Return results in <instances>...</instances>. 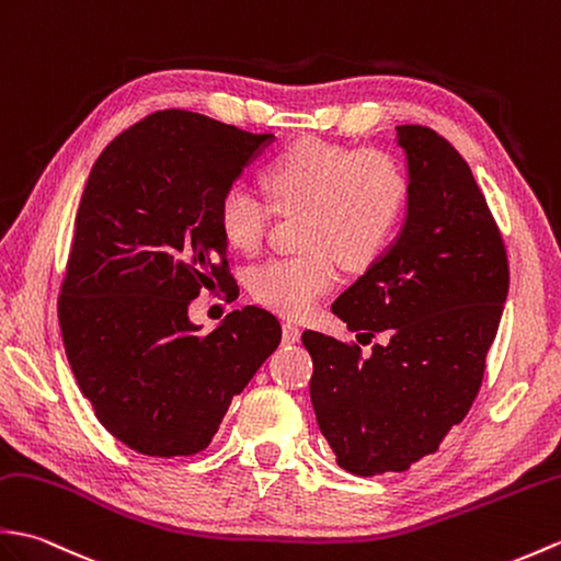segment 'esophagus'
I'll return each mask as SVG.
<instances>
[{
  "mask_svg": "<svg viewBox=\"0 0 561 561\" xmlns=\"http://www.w3.org/2000/svg\"><path fill=\"white\" fill-rule=\"evenodd\" d=\"M284 344H296L298 340H301V330H298V324L294 322H284Z\"/></svg>",
  "mask_w": 561,
  "mask_h": 561,
  "instance_id": "34e87169",
  "label": "esophagus"
}]
</instances>
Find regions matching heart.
<instances>
[{
    "mask_svg": "<svg viewBox=\"0 0 561 561\" xmlns=\"http://www.w3.org/2000/svg\"><path fill=\"white\" fill-rule=\"evenodd\" d=\"M265 186L282 213H301V255H279L251 272L260 304L289 318L316 308L340 282V257L366 267L380 257L409 210L411 179L385 150H348L324 140H298L265 169ZM275 207L263 193L231 184L219 198L217 219L225 239L241 251L263 243Z\"/></svg>",
    "mask_w": 561,
    "mask_h": 561,
    "instance_id": "1",
    "label": "heart"
}]
</instances>
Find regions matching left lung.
I'll return each instance as SVG.
<instances>
[{
  "mask_svg": "<svg viewBox=\"0 0 561 561\" xmlns=\"http://www.w3.org/2000/svg\"><path fill=\"white\" fill-rule=\"evenodd\" d=\"M397 142L411 179L407 219L332 304L351 332L389 340L363 358L356 344L301 336L320 433L354 476L407 471L466 419L510 291L502 233L471 167L427 126H397Z\"/></svg>",
  "mask_w": 561,
  "mask_h": 561,
  "instance_id": "8db88e82",
  "label": "left lung"
}]
</instances>
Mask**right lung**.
Instances as JSON below:
<instances>
[{
  "instance_id": "obj_1",
  "label": "right lung",
  "mask_w": 561,
  "mask_h": 561,
  "mask_svg": "<svg viewBox=\"0 0 561 561\" xmlns=\"http://www.w3.org/2000/svg\"><path fill=\"white\" fill-rule=\"evenodd\" d=\"M272 134L164 110L116 136L90 169L76 215L59 324L69 366L107 433L148 457H191L282 342L245 306L201 332L188 306L227 286L219 198Z\"/></svg>"
}]
</instances>
